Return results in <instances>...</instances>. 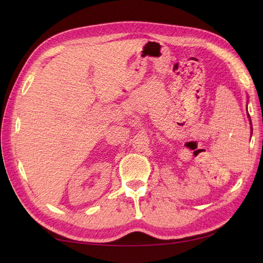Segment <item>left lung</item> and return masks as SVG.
<instances>
[{"mask_svg":"<svg viewBox=\"0 0 263 263\" xmlns=\"http://www.w3.org/2000/svg\"><path fill=\"white\" fill-rule=\"evenodd\" d=\"M248 112V110H247ZM248 117H249V114H248ZM249 121H250V117H249ZM250 130H251V135H252V126H251V121H250Z\"/></svg>","mask_w":263,"mask_h":263,"instance_id":"1","label":"left lung"}]
</instances>
